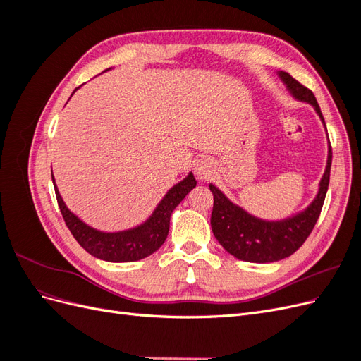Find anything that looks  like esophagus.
Wrapping results in <instances>:
<instances>
[{
    "label": "esophagus",
    "instance_id": "obj_1",
    "mask_svg": "<svg viewBox=\"0 0 361 361\" xmlns=\"http://www.w3.org/2000/svg\"><path fill=\"white\" fill-rule=\"evenodd\" d=\"M214 169H215V166H214V161L211 158H202L195 162L194 173L199 179H207L214 173Z\"/></svg>",
    "mask_w": 361,
    "mask_h": 361
}]
</instances>
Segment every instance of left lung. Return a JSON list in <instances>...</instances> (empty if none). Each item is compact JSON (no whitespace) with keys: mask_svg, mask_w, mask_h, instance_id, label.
<instances>
[{"mask_svg":"<svg viewBox=\"0 0 361 361\" xmlns=\"http://www.w3.org/2000/svg\"><path fill=\"white\" fill-rule=\"evenodd\" d=\"M277 73L283 84L286 85L288 92L297 101L310 104L325 126L321 108L312 90L293 80L288 72L280 71ZM331 157L329 140V158H326V167L319 182L318 194L304 211L288 216L285 220L267 221L251 215L241 206L232 203L223 191L211 183L209 190L214 194L211 227L216 241L236 259L255 262V264H269V262H277L293 255L309 238L319 218L330 183Z\"/></svg>","mask_w":361,"mask_h":361,"instance_id":"8db88e82","label":"left lung"}]
</instances>
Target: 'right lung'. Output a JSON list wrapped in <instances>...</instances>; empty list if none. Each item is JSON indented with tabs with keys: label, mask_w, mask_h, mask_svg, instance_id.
<instances>
[{
	"label": "right lung",
	"mask_w": 361,
	"mask_h": 361,
	"mask_svg": "<svg viewBox=\"0 0 361 361\" xmlns=\"http://www.w3.org/2000/svg\"><path fill=\"white\" fill-rule=\"evenodd\" d=\"M110 69H105L104 72ZM78 89L80 87H76L72 94ZM52 183L64 223H66L73 238L87 253L106 262H135L155 253L164 244L169 235L170 216L174 207L185 199V195L195 187L197 182L194 179V174L188 173L187 178L167 191L145 223L120 232H102L85 224L73 212H71L66 203L63 202L54 176Z\"/></svg>",
	"instance_id": "1"
}]
</instances>
